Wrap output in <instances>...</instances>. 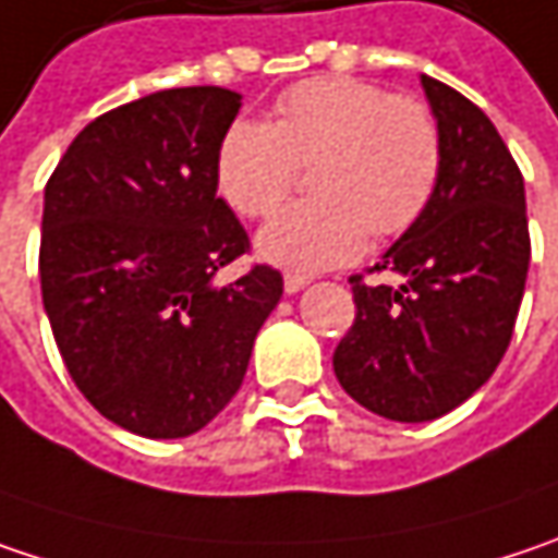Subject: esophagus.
I'll return each instance as SVG.
<instances>
[{
	"mask_svg": "<svg viewBox=\"0 0 558 558\" xmlns=\"http://www.w3.org/2000/svg\"><path fill=\"white\" fill-rule=\"evenodd\" d=\"M304 286H307V276H299V272H289V276H286V292H289V295L301 292Z\"/></svg>",
	"mask_w": 558,
	"mask_h": 558,
	"instance_id": "obj_1",
	"label": "esophagus"
}]
</instances>
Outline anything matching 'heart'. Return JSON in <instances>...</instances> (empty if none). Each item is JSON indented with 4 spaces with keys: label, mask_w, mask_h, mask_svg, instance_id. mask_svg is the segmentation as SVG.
Here are the masks:
<instances>
[{
    "label": "heart",
    "mask_w": 558,
    "mask_h": 558,
    "mask_svg": "<svg viewBox=\"0 0 558 558\" xmlns=\"http://www.w3.org/2000/svg\"><path fill=\"white\" fill-rule=\"evenodd\" d=\"M307 165L317 199L279 213L257 238L259 257L292 272L349 263L372 231H407L441 178V133L418 100L320 75L276 100L272 123L238 120L225 130L216 186L238 216L263 219L286 203Z\"/></svg>",
    "instance_id": "b5f03b06"
}]
</instances>
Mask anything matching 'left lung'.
Segmentation results:
<instances>
[{
	"instance_id": "obj_1",
	"label": "left lung",
	"mask_w": 558,
	"mask_h": 558,
	"mask_svg": "<svg viewBox=\"0 0 558 558\" xmlns=\"http://www.w3.org/2000/svg\"><path fill=\"white\" fill-rule=\"evenodd\" d=\"M441 133L432 203L384 254L400 286L352 276L355 324L333 352L342 390L393 422L458 410L498 368L524 299L531 234L524 178L493 120L422 75Z\"/></svg>"
}]
</instances>
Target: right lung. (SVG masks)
I'll return each mask as SVG.
<instances>
[{"mask_svg":"<svg viewBox=\"0 0 558 558\" xmlns=\"http://www.w3.org/2000/svg\"><path fill=\"white\" fill-rule=\"evenodd\" d=\"M241 95L199 85L88 123L44 190L40 292L75 387L142 438L209 425L247 375L282 276L219 286L247 231L216 196V148Z\"/></svg>","mask_w":558,"mask_h":558,"instance_id":"obj_1","label":"right lung"}]
</instances>
